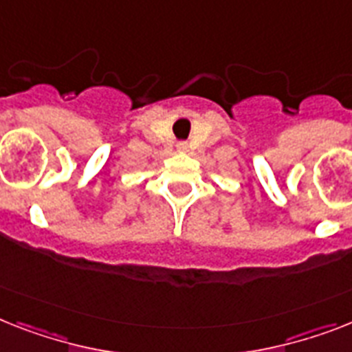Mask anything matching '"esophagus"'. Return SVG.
Masks as SVG:
<instances>
[{"label":"esophagus","instance_id":"34e87169","mask_svg":"<svg viewBox=\"0 0 352 352\" xmlns=\"http://www.w3.org/2000/svg\"><path fill=\"white\" fill-rule=\"evenodd\" d=\"M176 147H178V151H187L188 149L187 142H178V145H176Z\"/></svg>","mask_w":352,"mask_h":352}]
</instances>
